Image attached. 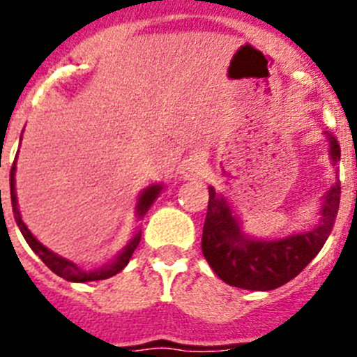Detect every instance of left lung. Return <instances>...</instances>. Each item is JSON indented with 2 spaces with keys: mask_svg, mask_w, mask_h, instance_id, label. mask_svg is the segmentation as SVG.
Instances as JSON below:
<instances>
[{
  "mask_svg": "<svg viewBox=\"0 0 357 357\" xmlns=\"http://www.w3.org/2000/svg\"><path fill=\"white\" fill-rule=\"evenodd\" d=\"M327 137L331 141V159L336 164L340 144L331 132H327ZM340 195L342 188L336 182L324 200L320 223L309 232L277 241H257L241 234L225 198L209 188L202 252L214 273L227 284L252 291L280 288L295 279L321 250L338 214Z\"/></svg>",
  "mask_w": 357,
  "mask_h": 357,
  "instance_id": "left-lung-1",
  "label": "left lung"
}]
</instances>
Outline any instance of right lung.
Listing matches in <instances>:
<instances>
[{
  "label": "right lung",
  "mask_w": 357,
  "mask_h": 357,
  "mask_svg": "<svg viewBox=\"0 0 357 357\" xmlns=\"http://www.w3.org/2000/svg\"><path fill=\"white\" fill-rule=\"evenodd\" d=\"M14 172H15V160H14V164H12V169H10V198H12V211H14L15 222H17L19 230H21V234L24 236V239H26V243L30 245L31 250L39 255L40 261H43V263L46 264V266H48L52 272H55L56 275L62 277V279L71 280V282H91V280L109 279V277L116 275V273L121 272L123 268L127 266L128 261H130V257H132V254H134V250L137 248V245H139L141 232H137V234L134 236V239L128 243L127 247L123 248L121 254H119L118 257L112 261V263L105 264V266H102V268H96V270H84V268L77 266V264L71 263V261L62 259V257L55 255L53 252H50L46 247H43V245H40V243L37 241L33 236H31V232L26 229V225L23 223V220H21V214H19V209H17V198H15ZM160 189H162L160 185H151V188H148L146 191L141 195L139 204H137V214H139V216H144V214H146V211L150 209V206L153 204V200L159 197ZM0 195H1V189H0Z\"/></svg>",
  "instance_id": "right-lung-1"
}]
</instances>
